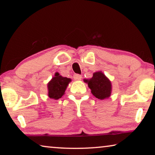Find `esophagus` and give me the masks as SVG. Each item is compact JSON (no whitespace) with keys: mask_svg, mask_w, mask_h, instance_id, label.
Instances as JSON below:
<instances>
[{"mask_svg":"<svg viewBox=\"0 0 155 155\" xmlns=\"http://www.w3.org/2000/svg\"><path fill=\"white\" fill-rule=\"evenodd\" d=\"M81 75L80 74H76L74 75V79L75 81H80L81 79Z\"/></svg>","mask_w":155,"mask_h":155,"instance_id":"obj_1","label":"esophagus"}]
</instances>
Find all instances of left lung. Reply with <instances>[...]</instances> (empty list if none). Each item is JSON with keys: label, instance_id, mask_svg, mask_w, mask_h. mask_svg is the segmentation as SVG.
Here are the masks:
<instances>
[{"label": "left lung", "instance_id": "obj_1", "mask_svg": "<svg viewBox=\"0 0 155 155\" xmlns=\"http://www.w3.org/2000/svg\"><path fill=\"white\" fill-rule=\"evenodd\" d=\"M84 81L88 85L92 94L99 100H105L111 94V82L102 71H99L93 73L91 78L84 79Z\"/></svg>", "mask_w": 155, "mask_h": 155}]
</instances>
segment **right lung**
<instances>
[{
  "mask_svg": "<svg viewBox=\"0 0 155 155\" xmlns=\"http://www.w3.org/2000/svg\"><path fill=\"white\" fill-rule=\"evenodd\" d=\"M71 81V78L63 77L58 72H55L54 77L47 84L48 97L55 100L61 98Z\"/></svg>",
  "mask_w": 155,
  "mask_h": 155,
  "instance_id": "add662e5",
  "label": "right lung"
}]
</instances>
